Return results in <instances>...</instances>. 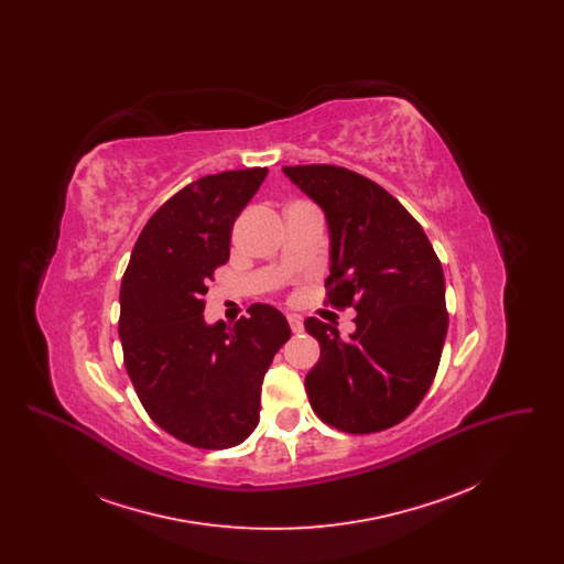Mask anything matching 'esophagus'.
<instances>
[{"instance_id": "1", "label": "esophagus", "mask_w": 564, "mask_h": 564, "mask_svg": "<svg viewBox=\"0 0 564 564\" xmlns=\"http://www.w3.org/2000/svg\"><path fill=\"white\" fill-rule=\"evenodd\" d=\"M288 322H290V327H292V332L294 334H302L304 332V323L300 317H295V315H288Z\"/></svg>"}]
</instances>
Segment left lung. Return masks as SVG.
<instances>
[{"mask_svg": "<svg viewBox=\"0 0 564 564\" xmlns=\"http://www.w3.org/2000/svg\"><path fill=\"white\" fill-rule=\"evenodd\" d=\"M325 215L329 304L355 332L306 319L322 357L304 387L319 419L347 433L403 421L430 391L448 329L444 270L421 224L372 180L343 166H283Z\"/></svg>", "mask_w": 564, "mask_h": 564, "instance_id": "left-lung-1", "label": "left lung"}]
</instances>
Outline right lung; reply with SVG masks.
<instances>
[{"label":"right lung","instance_id":"1","mask_svg":"<svg viewBox=\"0 0 564 564\" xmlns=\"http://www.w3.org/2000/svg\"><path fill=\"white\" fill-rule=\"evenodd\" d=\"M267 173L224 171L180 189L141 230L122 276L118 336L134 391L159 427L196 448L237 446L258 427L262 380L292 336L270 304H251L235 327L203 315L232 224Z\"/></svg>","mask_w":564,"mask_h":564}]
</instances>
